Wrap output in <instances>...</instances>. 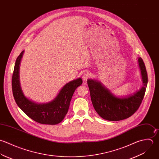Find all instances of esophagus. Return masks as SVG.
<instances>
[{
  "instance_id": "esophagus-1",
  "label": "esophagus",
  "mask_w": 159,
  "mask_h": 159,
  "mask_svg": "<svg viewBox=\"0 0 159 159\" xmlns=\"http://www.w3.org/2000/svg\"><path fill=\"white\" fill-rule=\"evenodd\" d=\"M90 76H91L90 73L88 72V71H86V72H84V73H83V76H82V78H83V80L84 81H86L90 77Z\"/></svg>"
}]
</instances>
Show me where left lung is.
Listing matches in <instances>:
<instances>
[{
    "label": "left lung",
    "mask_w": 159,
    "mask_h": 159,
    "mask_svg": "<svg viewBox=\"0 0 159 159\" xmlns=\"http://www.w3.org/2000/svg\"><path fill=\"white\" fill-rule=\"evenodd\" d=\"M143 86L133 94L116 96L110 92L101 82L88 79L91 101L100 116L108 121H120L129 118L138 109L143 99L148 85V74L143 59L138 58Z\"/></svg>",
    "instance_id": "obj_1"
}]
</instances>
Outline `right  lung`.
<instances>
[{"mask_svg":"<svg viewBox=\"0 0 159 159\" xmlns=\"http://www.w3.org/2000/svg\"><path fill=\"white\" fill-rule=\"evenodd\" d=\"M24 52L23 51L16 60L12 76L11 86L15 101L21 110L35 121L45 125H57L64 119L73 94L76 89L82 84L83 80L78 78L67 83L49 102H35L25 96L20 85V65Z\"/></svg>","mask_w":159,"mask_h":159,"instance_id":"1","label":"right lung"}]
</instances>
